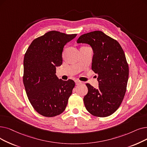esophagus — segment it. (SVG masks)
I'll use <instances>...</instances> for the list:
<instances>
[{
  "mask_svg": "<svg viewBox=\"0 0 147 147\" xmlns=\"http://www.w3.org/2000/svg\"><path fill=\"white\" fill-rule=\"evenodd\" d=\"M75 83H76V85H80V84H82V82H80V81H79V80H75Z\"/></svg>",
  "mask_w": 147,
  "mask_h": 147,
  "instance_id": "esophagus-1",
  "label": "esophagus"
}]
</instances>
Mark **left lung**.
<instances>
[{
    "instance_id": "1",
    "label": "left lung",
    "mask_w": 147,
    "mask_h": 147,
    "mask_svg": "<svg viewBox=\"0 0 147 147\" xmlns=\"http://www.w3.org/2000/svg\"><path fill=\"white\" fill-rule=\"evenodd\" d=\"M77 42L92 47V69L98 75V89L86 84L85 106L94 116H109L118 109L126 91L129 69L124 51L117 40L99 30L81 35Z\"/></svg>"
}]
</instances>
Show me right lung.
I'll use <instances>...</instances> for the list:
<instances>
[{
  "label": "right lung",
  "instance_id": "1",
  "mask_svg": "<svg viewBox=\"0 0 147 147\" xmlns=\"http://www.w3.org/2000/svg\"><path fill=\"white\" fill-rule=\"evenodd\" d=\"M77 34L52 30L35 39L23 61V84L30 104L41 115L53 117L65 111L75 86L73 80L59 79L56 67L62 63L65 44Z\"/></svg>",
  "mask_w": 147,
  "mask_h": 147
}]
</instances>
